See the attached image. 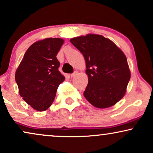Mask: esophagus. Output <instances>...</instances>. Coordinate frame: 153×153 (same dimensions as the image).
<instances>
[{
    "mask_svg": "<svg viewBox=\"0 0 153 153\" xmlns=\"http://www.w3.org/2000/svg\"><path fill=\"white\" fill-rule=\"evenodd\" d=\"M77 73H78V71H75L74 72V73L71 74V77H73V76H76V75L77 74Z\"/></svg>",
    "mask_w": 153,
    "mask_h": 153,
    "instance_id": "34e87169",
    "label": "esophagus"
}]
</instances>
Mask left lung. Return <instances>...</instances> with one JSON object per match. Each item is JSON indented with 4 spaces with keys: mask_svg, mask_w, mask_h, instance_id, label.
Wrapping results in <instances>:
<instances>
[{
    "mask_svg": "<svg viewBox=\"0 0 153 153\" xmlns=\"http://www.w3.org/2000/svg\"><path fill=\"white\" fill-rule=\"evenodd\" d=\"M70 42L84 55L88 82L84 96L94 106L105 108L123 97L131 79L127 59L112 41L88 34Z\"/></svg>",
    "mask_w": 153,
    "mask_h": 153,
    "instance_id": "1",
    "label": "left lung"
}]
</instances>
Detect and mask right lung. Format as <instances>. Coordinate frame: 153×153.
<instances>
[{
	"label": "right lung",
	"mask_w": 153,
	"mask_h": 153,
	"mask_svg": "<svg viewBox=\"0 0 153 153\" xmlns=\"http://www.w3.org/2000/svg\"><path fill=\"white\" fill-rule=\"evenodd\" d=\"M64 40L46 38L27 49L16 72V82L22 99L38 111L53 103L58 86L65 78L59 71L56 56Z\"/></svg>",
	"instance_id": "1"
}]
</instances>
